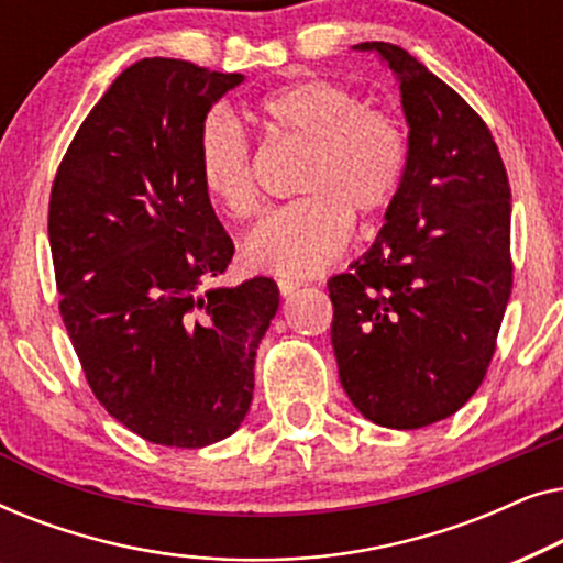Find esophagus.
Returning a JSON list of instances; mask_svg holds the SVG:
<instances>
[{"mask_svg":"<svg viewBox=\"0 0 563 563\" xmlns=\"http://www.w3.org/2000/svg\"><path fill=\"white\" fill-rule=\"evenodd\" d=\"M276 284H279L282 297H291L299 289V282H295V279H279Z\"/></svg>","mask_w":563,"mask_h":563,"instance_id":"1","label":"esophagus"}]
</instances>
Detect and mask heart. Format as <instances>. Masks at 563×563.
<instances>
[{"instance_id":"1","label":"heart","mask_w":563,"mask_h":563,"mask_svg":"<svg viewBox=\"0 0 563 563\" xmlns=\"http://www.w3.org/2000/svg\"><path fill=\"white\" fill-rule=\"evenodd\" d=\"M276 133L307 143L297 189L302 199L268 214L245 238L243 258L256 272L312 276L335 264L351 241L353 220H374L395 202L410 148L399 122L343 84L320 76L291 81L258 102ZM199 184L233 220L261 210L253 153L243 128L214 110L197 135Z\"/></svg>"}]
</instances>
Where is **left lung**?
Segmentation results:
<instances>
[{"label":"left lung","mask_w":563,"mask_h":563,"mask_svg":"<svg viewBox=\"0 0 563 563\" xmlns=\"http://www.w3.org/2000/svg\"><path fill=\"white\" fill-rule=\"evenodd\" d=\"M374 51L399 81L410 161L372 249L328 282L338 376L376 426L415 430L479 389L512 289L510 184L484 120L418 58Z\"/></svg>","instance_id":"1"}]
</instances>
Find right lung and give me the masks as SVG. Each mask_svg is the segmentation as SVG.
Masks as SVG:
<instances>
[{
  "instance_id": "1",
  "label": "right lung",
  "mask_w": 563,
  "mask_h": 563,
  "mask_svg": "<svg viewBox=\"0 0 563 563\" xmlns=\"http://www.w3.org/2000/svg\"><path fill=\"white\" fill-rule=\"evenodd\" d=\"M243 74L179 58L125 68L81 122L51 189L60 318L95 397L145 441L233 435L276 310L274 279L207 287L233 258L197 172L199 125Z\"/></svg>"
}]
</instances>
